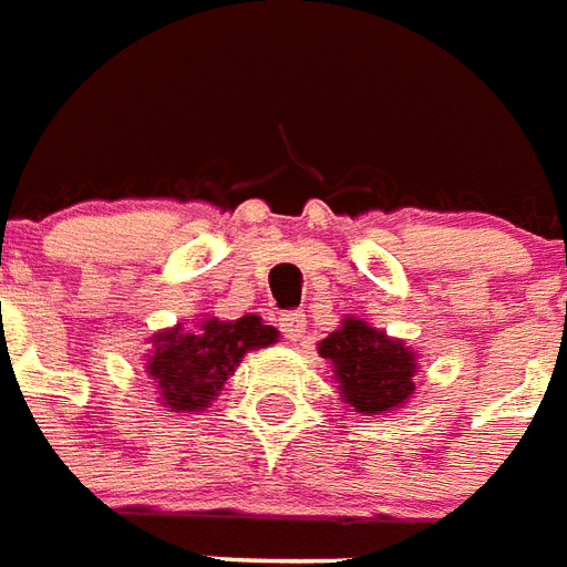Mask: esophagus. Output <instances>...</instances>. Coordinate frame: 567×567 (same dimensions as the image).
<instances>
[{"label": "esophagus", "mask_w": 567, "mask_h": 567, "mask_svg": "<svg viewBox=\"0 0 567 567\" xmlns=\"http://www.w3.org/2000/svg\"><path fill=\"white\" fill-rule=\"evenodd\" d=\"M279 330L285 333V339L297 342L306 333V318L300 312H285V316H279Z\"/></svg>", "instance_id": "obj_1"}]
</instances>
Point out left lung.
Here are the masks:
<instances>
[{
  "mask_svg": "<svg viewBox=\"0 0 567 567\" xmlns=\"http://www.w3.org/2000/svg\"><path fill=\"white\" fill-rule=\"evenodd\" d=\"M318 354L330 360L333 381L351 412L367 417L388 414L412 400L417 351L363 318H342V324L318 342Z\"/></svg>",
  "mask_w": 567,
  "mask_h": 567,
  "instance_id": "8db88e82",
  "label": "left lung"
}]
</instances>
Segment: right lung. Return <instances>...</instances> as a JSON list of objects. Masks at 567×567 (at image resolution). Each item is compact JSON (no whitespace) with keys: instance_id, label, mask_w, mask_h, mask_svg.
Instances as JSON below:
<instances>
[{"instance_id":"add662e5","label":"right lung","mask_w":567,"mask_h":567,"mask_svg":"<svg viewBox=\"0 0 567 567\" xmlns=\"http://www.w3.org/2000/svg\"><path fill=\"white\" fill-rule=\"evenodd\" d=\"M272 342H279V330L261 321V316L179 321L150 337L153 348L144 354V372L153 379L167 412L198 414L213 405L249 351Z\"/></svg>"}]
</instances>
